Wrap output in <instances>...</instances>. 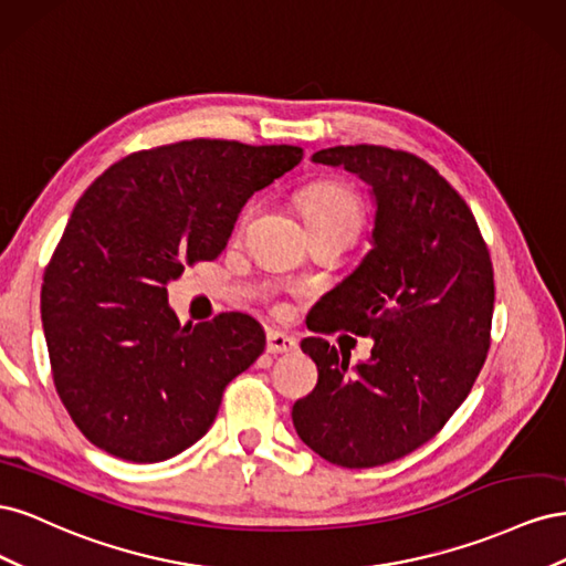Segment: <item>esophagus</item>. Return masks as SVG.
Returning <instances> with one entry per match:
<instances>
[{"instance_id":"1","label":"esophagus","mask_w":566,"mask_h":566,"mask_svg":"<svg viewBox=\"0 0 566 566\" xmlns=\"http://www.w3.org/2000/svg\"><path fill=\"white\" fill-rule=\"evenodd\" d=\"M266 352L269 354H293L297 352V339L281 331H269L266 335Z\"/></svg>"}]
</instances>
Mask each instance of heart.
Returning <instances> with one entry per match:
<instances>
[{"instance_id": "heart-1", "label": "heart", "mask_w": 566, "mask_h": 566, "mask_svg": "<svg viewBox=\"0 0 566 566\" xmlns=\"http://www.w3.org/2000/svg\"><path fill=\"white\" fill-rule=\"evenodd\" d=\"M300 208L314 233L328 229H349L358 233L364 224V200L345 181H318L304 188L300 196ZM250 214L252 208L243 212L241 227Z\"/></svg>"}]
</instances>
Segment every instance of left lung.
Wrapping results in <instances>:
<instances>
[{"label":"left lung","mask_w":566,"mask_h":566,"mask_svg":"<svg viewBox=\"0 0 566 566\" xmlns=\"http://www.w3.org/2000/svg\"><path fill=\"white\" fill-rule=\"evenodd\" d=\"M373 186V250L321 302L314 333L373 337L349 368L323 337L302 339L318 368L295 401L300 439L333 465L378 468L449 422L491 347L493 264L468 202L416 153L358 144L314 153Z\"/></svg>","instance_id":"1"}]
</instances>
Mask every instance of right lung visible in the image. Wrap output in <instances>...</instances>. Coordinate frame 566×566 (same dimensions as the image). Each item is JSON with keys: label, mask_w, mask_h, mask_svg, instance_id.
<instances>
[{"label": "right lung", "mask_w": 566, "mask_h": 566, "mask_svg": "<svg viewBox=\"0 0 566 566\" xmlns=\"http://www.w3.org/2000/svg\"><path fill=\"white\" fill-rule=\"evenodd\" d=\"M302 156L285 144L177 142L117 160L77 200L44 271L42 323L54 387L94 447L160 462L210 430L266 335L238 312L181 325L167 283L217 260L248 198Z\"/></svg>", "instance_id": "obj_1"}]
</instances>
